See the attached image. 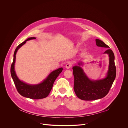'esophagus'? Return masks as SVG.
Wrapping results in <instances>:
<instances>
[{
    "label": "esophagus",
    "mask_w": 128,
    "mask_h": 128,
    "mask_svg": "<svg viewBox=\"0 0 128 128\" xmlns=\"http://www.w3.org/2000/svg\"><path fill=\"white\" fill-rule=\"evenodd\" d=\"M72 64L71 63H68L67 64H66L65 67L67 69H69L72 67Z\"/></svg>",
    "instance_id": "obj_1"
}]
</instances>
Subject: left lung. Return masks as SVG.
<instances>
[{
	"instance_id": "1",
	"label": "left lung",
	"mask_w": 128,
	"mask_h": 128,
	"mask_svg": "<svg viewBox=\"0 0 128 128\" xmlns=\"http://www.w3.org/2000/svg\"><path fill=\"white\" fill-rule=\"evenodd\" d=\"M98 46L109 48L102 40L96 39ZM104 54H107L109 57L108 70L105 78L96 80H90L85 74L82 69L78 66L72 68L74 76V90L76 94L80 99L91 101L104 97L109 92L116 76V67L114 63V55L110 49H107ZM82 63H78L80 65Z\"/></svg>"
}]
</instances>
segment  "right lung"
<instances>
[{"instance_id":"add662e5","label":"right lung","mask_w":128,"mask_h":128,"mask_svg":"<svg viewBox=\"0 0 128 128\" xmlns=\"http://www.w3.org/2000/svg\"><path fill=\"white\" fill-rule=\"evenodd\" d=\"M34 39H36L34 37L28 38L16 47L14 52V60L10 67V74L18 92L21 95L32 99H40L44 98L48 95L52 88L54 82L62 71L63 68H60L53 71L48 76L46 79L38 84H29L21 81L18 78L14 71V63L16 52L27 40Z\"/></svg>"}]
</instances>
